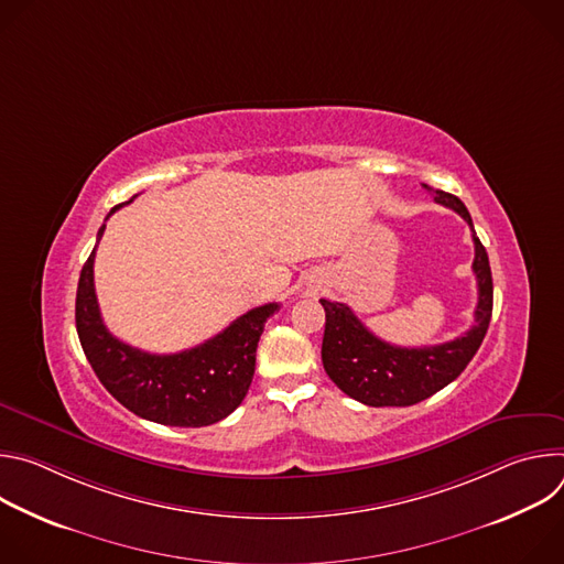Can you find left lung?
<instances>
[{"instance_id": "8db88e82", "label": "left lung", "mask_w": 564, "mask_h": 564, "mask_svg": "<svg viewBox=\"0 0 564 564\" xmlns=\"http://www.w3.org/2000/svg\"><path fill=\"white\" fill-rule=\"evenodd\" d=\"M433 192L429 185H424ZM435 200L455 209L473 231V272L477 279L475 326L462 337L424 348H401L375 337L357 314L337 301L321 299L326 310V333L321 359L328 377L352 399L366 406H413L429 399L462 375L489 330L494 312V279L485 246L475 236L473 220L464 203L435 189Z\"/></svg>"}]
</instances>
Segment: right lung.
Instances as JSON below:
<instances>
[{"label":"right lung","mask_w":564,"mask_h":564,"mask_svg":"<svg viewBox=\"0 0 564 564\" xmlns=\"http://www.w3.org/2000/svg\"><path fill=\"white\" fill-rule=\"evenodd\" d=\"M122 205H116L111 214ZM105 227L98 231V243ZM96 248L79 272L75 326L102 386L138 417L165 426L198 429L234 413L250 390L257 346L265 321L279 310V303L246 312L196 348L176 355H151L116 339L102 324L94 285Z\"/></svg>","instance_id":"1"}]
</instances>
